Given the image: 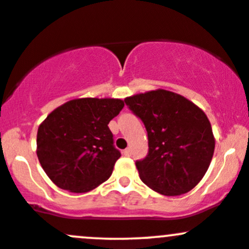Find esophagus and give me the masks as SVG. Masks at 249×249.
Listing matches in <instances>:
<instances>
[{
    "mask_svg": "<svg viewBox=\"0 0 249 249\" xmlns=\"http://www.w3.org/2000/svg\"><path fill=\"white\" fill-rule=\"evenodd\" d=\"M122 153H124L125 157H129L130 154H132V151H130V148H125V149H124V152H122Z\"/></svg>",
    "mask_w": 249,
    "mask_h": 249,
    "instance_id": "obj_1",
    "label": "esophagus"
}]
</instances>
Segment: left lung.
Segmentation results:
<instances>
[{
	"label": "left lung",
	"mask_w": 249,
	"mask_h": 249,
	"mask_svg": "<svg viewBox=\"0 0 249 249\" xmlns=\"http://www.w3.org/2000/svg\"><path fill=\"white\" fill-rule=\"evenodd\" d=\"M145 124L148 153L135 162L141 180L165 196L192 190L208 171L215 139L207 115L178 93L154 90L124 100Z\"/></svg>",
	"instance_id": "obj_1"
}]
</instances>
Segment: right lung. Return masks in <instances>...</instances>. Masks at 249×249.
Segmentation results:
<instances>
[{
  "label": "right lung",
  "instance_id": "right-lung-1",
  "mask_svg": "<svg viewBox=\"0 0 249 249\" xmlns=\"http://www.w3.org/2000/svg\"><path fill=\"white\" fill-rule=\"evenodd\" d=\"M124 107L117 98H78L58 107L39 125L38 159L58 188L83 194L110 177L121 153L108 124Z\"/></svg>",
  "mask_w": 249,
  "mask_h": 249
}]
</instances>
